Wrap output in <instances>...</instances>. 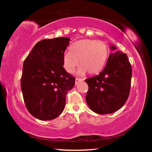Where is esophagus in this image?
Wrapping results in <instances>:
<instances>
[{"label":"esophagus","instance_id":"obj_1","mask_svg":"<svg viewBox=\"0 0 152 152\" xmlns=\"http://www.w3.org/2000/svg\"><path fill=\"white\" fill-rule=\"evenodd\" d=\"M83 80H84V79L76 78V80H75V84H78L80 82H82V81H83Z\"/></svg>","mask_w":152,"mask_h":152}]
</instances>
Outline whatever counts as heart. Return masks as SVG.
<instances>
[{"label": "heart", "instance_id": "obj_1", "mask_svg": "<svg viewBox=\"0 0 152 152\" xmlns=\"http://www.w3.org/2000/svg\"><path fill=\"white\" fill-rule=\"evenodd\" d=\"M109 53V48L104 42L90 39L80 40L73 43L70 51L64 55V68L71 73L80 64L78 74L88 72L90 74H96L103 69Z\"/></svg>", "mask_w": 152, "mask_h": 152}]
</instances>
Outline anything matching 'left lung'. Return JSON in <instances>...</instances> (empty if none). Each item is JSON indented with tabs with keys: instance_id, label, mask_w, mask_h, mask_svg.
<instances>
[{
	"instance_id": "8db88e82",
	"label": "left lung",
	"mask_w": 152,
	"mask_h": 152,
	"mask_svg": "<svg viewBox=\"0 0 152 152\" xmlns=\"http://www.w3.org/2000/svg\"><path fill=\"white\" fill-rule=\"evenodd\" d=\"M110 48L117 49L113 45ZM132 76L127 56L121 51L110 53L104 70L99 75L85 80L88 85L86 101L90 109L99 115L120 109L128 99Z\"/></svg>"
}]
</instances>
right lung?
I'll return each mask as SVG.
<instances>
[{
	"label": "right lung",
	"instance_id": "1",
	"mask_svg": "<svg viewBox=\"0 0 152 152\" xmlns=\"http://www.w3.org/2000/svg\"><path fill=\"white\" fill-rule=\"evenodd\" d=\"M70 40L58 37L40 41L24 61L20 87L25 104L39 120L58 117L65 107L67 92L75 84V78L63 67Z\"/></svg>",
	"mask_w": 152,
	"mask_h": 152
}]
</instances>
